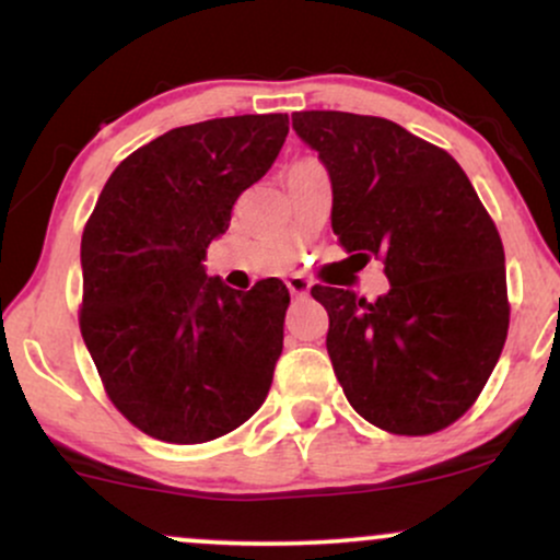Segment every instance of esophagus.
Returning <instances> with one entry per match:
<instances>
[{
    "label": "esophagus",
    "instance_id": "obj_1",
    "mask_svg": "<svg viewBox=\"0 0 560 560\" xmlns=\"http://www.w3.org/2000/svg\"><path fill=\"white\" fill-rule=\"evenodd\" d=\"M284 284H287L289 292L294 294V298H302V294L311 292V279H305V276H302V273H292V276H287Z\"/></svg>",
    "mask_w": 560,
    "mask_h": 560
}]
</instances>
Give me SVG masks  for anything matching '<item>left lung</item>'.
<instances>
[{
	"label": "left lung",
	"instance_id": "obj_1",
	"mask_svg": "<svg viewBox=\"0 0 560 560\" xmlns=\"http://www.w3.org/2000/svg\"><path fill=\"white\" fill-rule=\"evenodd\" d=\"M298 137L331 178V229L382 258L389 292L369 302L316 284L334 374L365 421L423 436L477 402L508 318L505 253L471 182L440 147L374 115L305 110Z\"/></svg>",
	"mask_w": 560,
	"mask_h": 560
}]
</instances>
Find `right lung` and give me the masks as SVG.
Segmentation results:
<instances>
[{
    "instance_id": "1",
    "label": "right lung",
    "mask_w": 560,
    "mask_h": 560,
    "mask_svg": "<svg viewBox=\"0 0 560 560\" xmlns=\"http://www.w3.org/2000/svg\"><path fill=\"white\" fill-rule=\"evenodd\" d=\"M287 133L284 113L173 128L113 171L83 226L81 337L115 408L155 440H218L271 389L287 287L236 292L202 260Z\"/></svg>"
}]
</instances>
